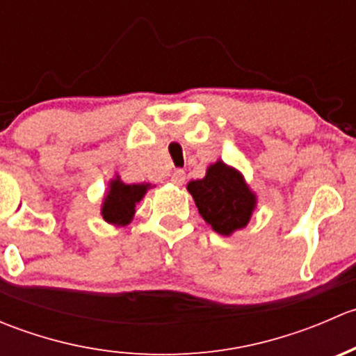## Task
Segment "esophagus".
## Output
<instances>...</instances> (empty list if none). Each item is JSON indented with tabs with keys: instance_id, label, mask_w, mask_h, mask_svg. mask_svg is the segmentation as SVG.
Wrapping results in <instances>:
<instances>
[{
	"instance_id": "obj_1",
	"label": "esophagus",
	"mask_w": 356,
	"mask_h": 356,
	"mask_svg": "<svg viewBox=\"0 0 356 356\" xmlns=\"http://www.w3.org/2000/svg\"><path fill=\"white\" fill-rule=\"evenodd\" d=\"M170 181H172V184L182 186V184H184V181H186V172L181 170V168H177V170L172 172Z\"/></svg>"
}]
</instances>
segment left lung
I'll return each mask as SVG.
<instances>
[{"mask_svg":"<svg viewBox=\"0 0 356 356\" xmlns=\"http://www.w3.org/2000/svg\"><path fill=\"white\" fill-rule=\"evenodd\" d=\"M201 217L215 232L231 236L246 227L257 207V196L248 188L239 170L218 160L207 168V175L188 184Z\"/></svg>","mask_w":356,"mask_h":356,"instance_id":"8db88e82","label":"left lung"}]
</instances>
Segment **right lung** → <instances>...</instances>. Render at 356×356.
I'll use <instances>...</instances> for the list:
<instances>
[{"mask_svg":"<svg viewBox=\"0 0 356 356\" xmlns=\"http://www.w3.org/2000/svg\"><path fill=\"white\" fill-rule=\"evenodd\" d=\"M152 184H125L120 177L111 179L108 193L102 204V217L111 225L131 224L136 213V203L143 200Z\"/></svg>","mask_w":356,"mask_h":356,"instance_id":"add662e5","label":"right lung"}]
</instances>
